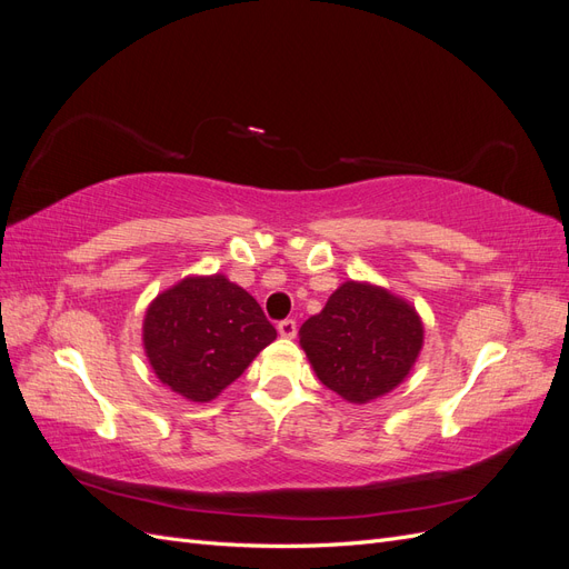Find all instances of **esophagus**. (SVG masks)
<instances>
[{
  "mask_svg": "<svg viewBox=\"0 0 569 569\" xmlns=\"http://www.w3.org/2000/svg\"><path fill=\"white\" fill-rule=\"evenodd\" d=\"M278 332H280V337H284V339L297 337V320H291V318L280 320V322H278Z\"/></svg>",
  "mask_w": 569,
  "mask_h": 569,
  "instance_id": "34e87169",
  "label": "esophagus"
}]
</instances>
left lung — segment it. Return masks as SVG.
Instances as JSON below:
<instances>
[{"label":"left lung","instance_id":"8db88e82","mask_svg":"<svg viewBox=\"0 0 569 569\" xmlns=\"http://www.w3.org/2000/svg\"><path fill=\"white\" fill-rule=\"evenodd\" d=\"M301 347L316 375L351 403L391 391L422 349V322L389 291L343 282L325 308L301 325Z\"/></svg>","mask_w":569,"mask_h":569}]
</instances>
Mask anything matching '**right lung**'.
Here are the masks:
<instances>
[{
	"label": "right lung",
	"mask_w": 569,
	"mask_h": 569,
	"mask_svg": "<svg viewBox=\"0 0 569 569\" xmlns=\"http://www.w3.org/2000/svg\"><path fill=\"white\" fill-rule=\"evenodd\" d=\"M278 337L261 306L222 274L163 291L144 318V349L159 380L189 401H211Z\"/></svg>",
	"instance_id": "right-lung-1"
}]
</instances>
